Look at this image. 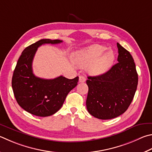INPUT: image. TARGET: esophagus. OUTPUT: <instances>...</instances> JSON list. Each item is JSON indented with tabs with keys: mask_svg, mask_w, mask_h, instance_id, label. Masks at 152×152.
<instances>
[{
	"mask_svg": "<svg viewBox=\"0 0 152 152\" xmlns=\"http://www.w3.org/2000/svg\"><path fill=\"white\" fill-rule=\"evenodd\" d=\"M85 81H86V78L84 76H80L79 77V82L82 83V82H84Z\"/></svg>",
	"mask_w": 152,
	"mask_h": 152,
	"instance_id": "esophagus-1",
	"label": "esophagus"
}]
</instances>
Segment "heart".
Returning <instances> with one entry per match:
<instances>
[{
	"mask_svg": "<svg viewBox=\"0 0 152 152\" xmlns=\"http://www.w3.org/2000/svg\"><path fill=\"white\" fill-rule=\"evenodd\" d=\"M72 59L78 66H88V71L91 74L98 75L110 68L114 60V54L105 46L93 45L74 52Z\"/></svg>",
	"mask_w": 152,
	"mask_h": 152,
	"instance_id": "obj_1",
	"label": "heart"
}]
</instances>
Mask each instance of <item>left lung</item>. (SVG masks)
Returning a JSON list of instances; mask_svg holds the SVG:
<instances>
[{"instance_id":"8db88e82","label":"left lung","mask_w":152,"mask_h":152,"mask_svg":"<svg viewBox=\"0 0 152 152\" xmlns=\"http://www.w3.org/2000/svg\"><path fill=\"white\" fill-rule=\"evenodd\" d=\"M118 57L106 73L88 76L86 107L94 117L110 120L124 114L130 105L137 89L138 76L130 53L117 43Z\"/></svg>"}]
</instances>
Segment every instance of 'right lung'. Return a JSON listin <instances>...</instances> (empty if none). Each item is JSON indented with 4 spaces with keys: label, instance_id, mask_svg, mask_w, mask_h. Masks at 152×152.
Instances as JSON below:
<instances>
[{
    "label": "right lung",
    "instance_id": "obj_1",
    "mask_svg": "<svg viewBox=\"0 0 152 152\" xmlns=\"http://www.w3.org/2000/svg\"><path fill=\"white\" fill-rule=\"evenodd\" d=\"M60 40L42 39L22 52L13 72L12 87L16 102L22 108L37 116L53 115L61 108L68 94L75 88L78 76L68 79L63 76L43 79L32 72V61L38 48L45 44H58Z\"/></svg>",
    "mask_w": 152,
    "mask_h": 152
}]
</instances>
